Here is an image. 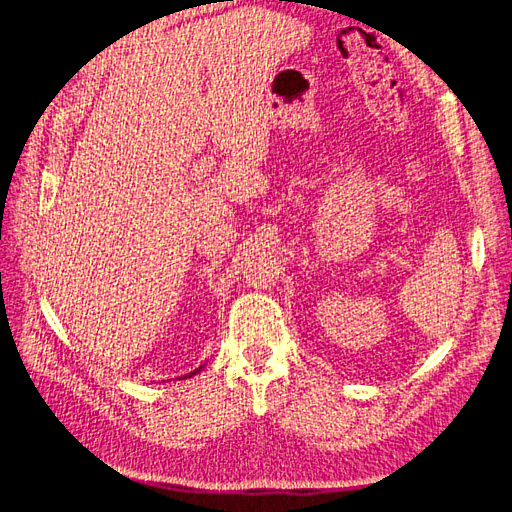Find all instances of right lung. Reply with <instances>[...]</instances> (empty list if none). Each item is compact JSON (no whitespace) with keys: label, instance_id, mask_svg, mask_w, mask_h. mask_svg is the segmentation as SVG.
<instances>
[{"label":"right lung","instance_id":"add662e5","mask_svg":"<svg viewBox=\"0 0 512 512\" xmlns=\"http://www.w3.org/2000/svg\"><path fill=\"white\" fill-rule=\"evenodd\" d=\"M200 367H203V365H200ZM200 367H198V369H194V371H192V374H190V376H194V374H198V371H200ZM185 378H188V376H185Z\"/></svg>","mask_w":512,"mask_h":512}]
</instances>
